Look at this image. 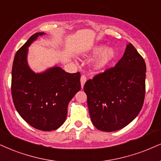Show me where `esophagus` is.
<instances>
[{"label":"esophagus","mask_w":161,"mask_h":161,"mask_svg":"<svg viewBox=\"0 0 161 161\" xmlns=\"http://www.w3.org/2000/svg\"><path fill=\"white\" fill-rule=\"evenodd\" d=\"M86 81V77L84 76V75H82L80 77V84H81V88H84V86Z\"/></svg>","instance_id":"obj_1"}]
</instances>
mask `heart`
I'll list each match as a JSON object with an SVG mask.
<instances>
[{
	"label": "heart",
	"mask_w": 161,
	"mask_h": 161,
	"mask_svg": "<svg viewBox=\"0 0 161 161\" xmlns=\"http://www.w3.org/2000/svg\"><path fill=\"white\" fill-rule=\"evenodd\" d=\"M100 54L95 61L93 67L96 70H102L106 68L116 57V51L113 47H107L104 45H96L87 53L88 57H95Z\"/></svg>",
	"instance_id": "heart-1"
}]
</instances>
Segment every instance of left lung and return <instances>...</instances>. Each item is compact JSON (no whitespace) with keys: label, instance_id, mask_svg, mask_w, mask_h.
Returning a JSON list of instances; mask_svg holds the SVG:
<instances>
[{"label":"left lung","instance_id":"obj_1","mask_svg":"<svg viewBox=\"0 0 161 161\" xmlns=\"http://www.w3.org/2000/svg\"><path fill=\"white\" fill-rule=\"evenodd\" d=\"M146 72L143 58L128 43L114 68L85 83L84 90L93 125L102 131H115L138 116L144 102Z\"/></svg>","mask_w":161,"mask_h":161}]
</instances>
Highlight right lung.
I'll return each instance as SVG.
<instances>
[{
    "label": "right lung",
    "mask_w": 161,
    "mask_h": 161,
    "mask_svg": "<svg viewBox=\"0 0 161 161\" xmlns=\"http://www.w3.org/2000/svg\"><path fill=\"white\" fill-rule=\"evenodd\" d=\"M44 32L31 36L15 53L12 70V96L20 116L30 125L44 131L65 122L67 108L80 91V72L70 74L54 65L36 73L27 63L28 47Z\"/></svg>",
    "instance_id": "add662e5"
}]
</instances>
